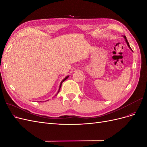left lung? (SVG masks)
Wrapping results in <instances>:
<instances>
[{
	"mask_svg": "<svg viewBox=\"0 0 147 147\" xmlns=\"http://www.w3.org/2000/svg\"><path fill=\"white\" fill-rule=\"evenodd\" d=\"M124 38H125V40H126V43H127V44L128 47L131 48V47H130V46H129V43H128V42H127V38H126V36H124Z\"/></svg>",
	"mask_w": 147,
	"mask_h": 147,
	"instance_id": "8db88e82",
	"label": "left lung"
}]
</instances>
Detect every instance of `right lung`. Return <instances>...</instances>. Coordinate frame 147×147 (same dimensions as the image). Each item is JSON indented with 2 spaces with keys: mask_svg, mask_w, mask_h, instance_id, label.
Listing matches in <instances>:
<instances>
[{
  "mask_svg": "<svg viewBox=\"0 0 147 147\" xmlns=\"http://www.w3.org/2000/svg\"><path fill=\"white\" fill-rule=\"evenodd\" d=\"M69 77V76H67V77H66L64 80H62V82H61V84H60V86H59V91H58V92H57V93H58L59 92V91H60V88H61V85H62V83H63L66 79H67V78Z\"/></svg>",
  "mask_w": 147,
  "mask_h": 147,
  "instance_id": "right-lung-1",
  "label": "right lung"
}]
</instances>
